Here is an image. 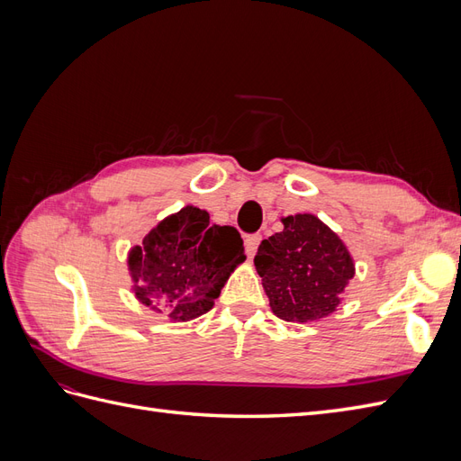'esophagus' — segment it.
Segmentation results:
<instances>
[{
	"label": "esophagus",
	"mask_w": 461,
	"mask_h": 461,
	"mask_svg": "<svg viewBox=\"0 0 461 461\" xmlns=\"http://www.w3.org/2000/svg\"><path fill=\"white\" fill-rule=\"evenodd\" d=\"M259 242H261V234L248 236V239H246V254H248V258H254V254L258 252Z\"/></svg>",
	"instance_id": "obj_1"
}]
</instances>
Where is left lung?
Listing matches in <instances>:
<instances>
[{
	"label": "left lung",
	"instance_id": "1",
	"mask_svg": "<svg viewBox=\"0 0 461 461\" xmlns=\"http://www.w3.org/2000/svg\"><path fill=\"white\" fill-rule=\"evenodd\" d=\"M285 229L263 240L256 269L278 319L308 323L330 315L356 275L346 244L312 213L283 217Z\"/></svg>",
	"mask_w": 461,
	"mask_h": 461
}]
</instances>
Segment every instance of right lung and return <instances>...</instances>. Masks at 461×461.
<instances>
[{"instance_id": "obj_1", "label": "right lung", "mask_w": 461, "mask_h": 461, "mask_svg": "<svg viewBox=\"0 0 461 461\" xmlns=\"http://www.w3.org/2000/svg\"><path fill=\"white\" fill-rule=\"evenodd\" d=\"M244 259L239 230L209 225L207 212L186 205L131 248L127 263L138 302L171 321H190L213 308Z\"/></svg>"}]
</instances>
